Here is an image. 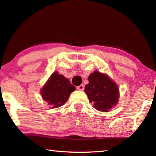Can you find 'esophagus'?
Returning <instances> with one entry per match:
<instances>
[{
    "instance_id": "1",
    "label": "esophagus",
    "mask_w": 156,
    "mask_h": 156,
    "mask_svg": "<svg viewBox=\"0 0 156 156\" xmlns=\"http://www.w3.org/2000/svg\"><path fill=\"white\" fill-rule=\"evenodd\" d=\"M77 89H78V90H80V91H83L84 89V84H80V85L78 86L77 87Z\"/></svg>"
}]
</instances>
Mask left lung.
Instances as JSON below:
<instances>
[{"mask_svg":"<svg viewBox=\"0 0 156 156\" xmlns=\"http://www.w3.org/2000/svg\"><path fill=\"white\" fill-rule=\"evenodd\" d=\"M88 80L84 92L95 109L108 112L115 106L119 99V91L117 84L109 76L95 71L89 75Z\"/></svg>","mask_w":156,"mask_h":156,"instance_id":"left-lung-1","label":"left lung"}]
</instances>
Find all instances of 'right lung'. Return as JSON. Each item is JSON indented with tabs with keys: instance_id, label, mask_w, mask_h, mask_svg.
<instances>
[{
	"instance_id": "add662e5",
	"label": "right lung",
	"mask_w": 156,
	"mask_h": 156,
	"mask_svg": "<svg viewBox=\"0 0 156 156\" xmlns=\"http://www.w3.org/2000/svg\"><path fill=\"white\" fill-rule=\"evenodd\" d=\"M75 90V87L70 83L69 79L56 72L50 76L41 93L44 101L54 109L64 105L70 94Z\"/></svg>"
}]
</instances>
